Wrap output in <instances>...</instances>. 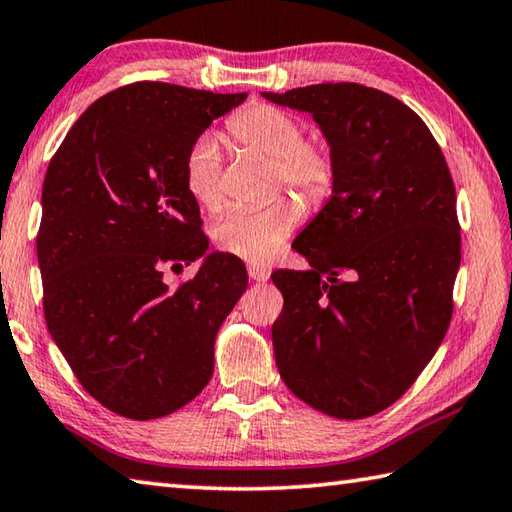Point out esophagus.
I'll use <instances>...</instances> for the list:
<instances>
[{"instance_id": "obj_1", "label": "esophagus", "mask_w": 512, "mask_h": 512, "mask_svg": "<svg viewBox=\"0 0 512 512\" xmlns=\"http://www.w3.org/2000/svg\"><path fill=\"white\" fill-rule=\"evenodd\" d=\"M248 277L253 282H268L271 271H268V268H264V266H259V264H250L248 266Z\"/></svg>"}]
</instances>
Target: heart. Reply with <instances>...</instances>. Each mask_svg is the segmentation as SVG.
<instances>
[{
	"label": "heart",
	"mask_w": 512,
	"mask_h": 512,
	"mask_svg": "<svg viewBox=\"0 0 512 512\" xmlns=\"http://www.w3.org/2000/svg\"><path fill=\"white\" fill-rule=\"evenodd\" d=\"M228 134L239 147L273 161L277 181L304 197L329 188L333 163L318 143L304 141V129L286 111L271 105L248 107L228 120ZM183 181L203 210L221 206V147L217 136L194 138L183 159ZM297 224L293 201L277 199L257 210H228L212 224V239L246 262H268L284 246Z\"/></svg>",
	"instance_id": "heart-1"
}]
</instances>
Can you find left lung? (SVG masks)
<instances>
[{"label": "left lung", "instance_id": "1", "mask_svg": "<svg viewBox=\"0 0 512 512\" xmlns=\"http://www.w3.org/2000/svg\"><path fill=\"white\" fill-rule=\"evenodd\" d=\"M262 98L311 114L333 163L329 201L293 241L311 268L273 273L277 369L313 410L374 416L448 331L461 264L450 170L423 120L378 89L324 82Z\"/></svg>", "mask_w": 512, "mask_h": 512}]
</instances>
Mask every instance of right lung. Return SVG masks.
Returning <instances> with one entry per match:
<instances>
[{"label":"right lung","instance_id":"add662e5","mask_svg":"<svg viewBox=\"0 0 512 512\" xmlns=\"http://www.w3.org/2000/svg\"><path fill=\"white\" fill-rule=\"evenodd\" d=\"M244 100L134 82L98 98L46 170L37 235L46 327L80 385L120 416L172 414L215 371L217 331L248 275L235 255L208 253L183 159ZM192 261L190 283L164 284L165 265Z\"/></svg>","mask_w":512,"mask_h":512}]
</instances>
